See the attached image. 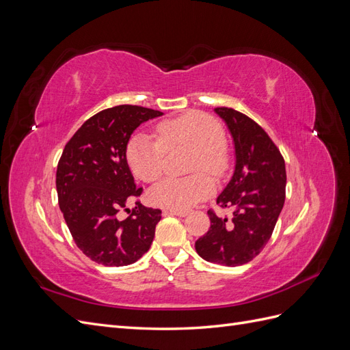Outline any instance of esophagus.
I'll return each mask as SVG.
<instances>
[{
  "instance_id": "34e87169",
  "label": "esophagus",
  "mask_w": 350,
  "mask_h": 350,
  "mask_svg": "<svg viewBox=\"0 0 350 350\" xmlns=\"http://www.w3.org/2000/svg\"><path fill=\"white\" fill-rule=\"evenodd\" d=\"M163 215H172V216H178V217H185L188 215V210H172V208H166L163 210Z\"/></svg>"
}]
</instances>
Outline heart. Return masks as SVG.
I'll use <instances>...</instances> for the list:
<instances>
[{
  "instance_id": "obj_1",
  "label": "heart",
  "mask_w": 350,
  "mask_h": 350,
  "mask_svg": "<svg viewBox=\"0 0 350 350\" xmlns=\"http://www.w3.org/2000/svg\"><path fill=\"white\" fill-rule=\"evenodd\" d=\"M159 142L153 137L137 133L129 140L125 159L135 178L154 183L161 178L165 163V149L178 146L193 149L196 156L193 171H206L213 176L228 169L225 131L211 116L201 112H187L157 125ZM213 181L206 174L191 178H166L150 189V203L172 210H187L213 193Z\"/></svg>"
}]
</instances>
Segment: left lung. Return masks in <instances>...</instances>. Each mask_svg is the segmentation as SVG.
Segmentation results:
<instances>
[{
  "label": "left lung",
  "instance_id": "obj_1",
  "mask_svg": "<svg viewBox=\"0 0 350 350\" xmlns=\"http://www.w3.org/2000/svg\"><path fill=\"white\" fill-rule=\"evenodd\" d=\"M234 140L235 171L217 197L232 219L208 210L210 229L196 242L206 261L237 267L257 257L269 242L284 204L286 167L279 149L261 126L232 108H216Z\"/></svg>",
  "mask_w": 350,
  "mask_h": 350
}]
</instances>
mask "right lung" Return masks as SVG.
I'll list each match as a JSON object with an SVG mask.
<instances>
[{"instance_id": "add662e5", "label": "right lung", "mask_w": 350, "mask_h": 350, "mask_svg": "<svg viewBox=\"0 0 350 350\" xmlns=\"http://www.w3.org/2000/svg\"><path fill=\"white\" fill-rule=\"evenodd\" d=\"M163 115L135 105L103 109L84 122L66 144L57 167L59 208L76 245L92 261L129 266L149 251L162 217L144 207L125 159L126 144L140 124ZM136 201L125 219L119 213Z\"/></svg>"}]
</instances>
